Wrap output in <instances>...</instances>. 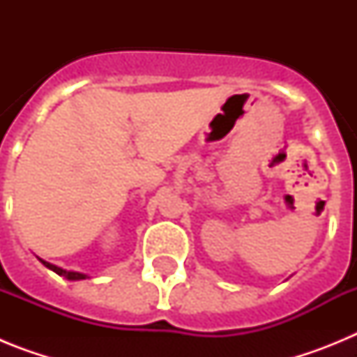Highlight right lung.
Listing matches in <instances>:
<instances>
[{
    "label": "right lung",
    "mask_w": 357,
    "mask_h": 357,
    "mask_svg": "<svg viewBox=\"0 0 357 357\" xmlns=\"http://www.w3.org/2000/svg\"><path fill=\"white\" fill-rule=\"evenodd\" d=\"M39 261H40V263H43L46 268H50V270H53V272H55V273H59V275L66 277V279H69V280H80V279H85V277H87V275H85V273L68 272V270H62V268L55 266V264L48 263V261H44V259H39Z\"/></svg>",
    "instance_id": "1"
}]
</instances>
